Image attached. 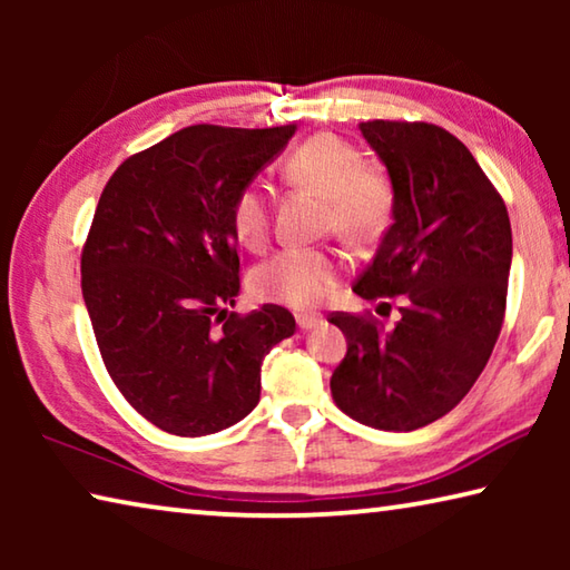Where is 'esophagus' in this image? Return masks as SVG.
<instances>
[{"mask_svg": "<svg viewBox=\"0 0 570 570\" xmlns=\"http://www.w3.org/2000/svg\"><path fill=\"white\" fill-rule=\"evenodd\" d=\"M296 324H298V330L308 332V330H316V326L324 324V316L322 314H298Z\"/></svg>", "mask_w": 570, "mask_h": 570, "instance_id": "obj_1", "label": "esophagus"}]
</instances>
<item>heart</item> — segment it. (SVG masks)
<instances>
[{
    "mask_svg": "<svg viewBox=\"0 0 570 570\" xmlns=\"http://www.w3.org/2000/svg\"><path fill=\"white\" fill-rule=\"evenodd\" d=\"M284 178L326 198V228L350 240L380 236L392 214V188L380 170L362 166L360 150L332 132L304 140L284 163ZM230 226L240 246L262 250L272 234V214L262 188L246 186L230 206ZM342 258L324 248H284L250 276L258 302L314 306L340 282Z\"/></svg>",
    "mask_w": 570,
    "mask_h": 570,
    "instance_id": "b5f03b06",
    "label": "heart"
}]
</instances>
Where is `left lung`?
I'll return each instance as SVG.
<instances>
[{
	"instance_id": "1",
	"label": "left lung",
	"mask_w": 570,
	"mask_h": 570,
	"mask_svg": "<svg viewBox=\"0 0 570 570\" xmlns=\"http://www.w3.org/2000/svg\"><path fill=\"white\" fill-rule=\"evenodd\" d=\"M360 130L394 198L392 226L354 294L407 302L392 330L332 314L346 336L332 397L362 424L410 432L448 414L485 370L503 326L513 234L503 198L455 135L392 120Z\"/></svg>"
}]
</instances>
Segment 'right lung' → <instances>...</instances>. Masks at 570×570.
Here are the masks:
<instances>
[{
    "mask_svg": "<svg viewBox=\"0 0 570 570\" xmlns=\"http://www.w3.org/2000/svg\"><path fill=\"white\" fill-rule=\"evenodd\" d=\"M294 125H190L112 173L82 248V298L115 387L180 438L214 435L258 404L262 364L296 322L240 292L230 206Z\"/></svg>",
    "mask_w": 570,
    "mask_h": 570,
    "instance_id": "obj_1",
    "label": "right lung"
}]
</instances>
